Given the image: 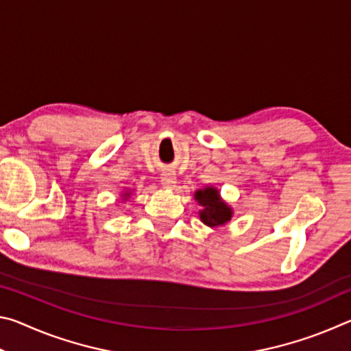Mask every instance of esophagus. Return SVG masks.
<instances>
[{
	"label": "esophagus",
	"mask_w": 351,
	"mask_h": 351,
	"mask_svg": "<svg viewBox=\"0 0 351 351\" xmlns=\"http://www.w3.org/2000/svg\"><path fill=\"white\" fill-rule=\"evenodd\" d=\"M161 184L165 189H173L175 184H176V176L175 173H171V171H164L161 175Z\"/></svg>",
	"instance_id": "obj_1"
}]
</instances>
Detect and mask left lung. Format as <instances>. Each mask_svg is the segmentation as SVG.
I'll use <instances>...</instances> for the list:
<instances>
[{
	"mask_svg": "<svg viewBox=\"0 0 351 351\" xmlns=\"http://www.w3.org/2000/svg\"><path fill=\"white\" fill-rule=\"evenodd\" d=\"M195 199L203 207L199 210V218L206 226L217 228V226H224L232 218V209L224 203L219 197L218 189L206 187L195 192Z\"/></svg>",
	"mask_w": 351,
	"mask_h": 351,
	"instance_id": "8db88e82",
	"label": "left lung"
}]
</instances>
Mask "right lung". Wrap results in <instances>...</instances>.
<instances>
[{
  "instance_id": "right-lung-1",
  "label": "right lung",
  "mask_w": 351,
  "mask_h": 351,
  "mask_svg": "<svg viewBox=\"0 0 351 351\" xmlns=\"http://www.w3.org/2000/svg\"><path fill=\"white\" fill-rule=\"evenodd\" d=\"M128 195H130V193H128V192H127V193H125V195H123V197H125V198H127V197H128Z\"/></svg>"
}]
</instances>
